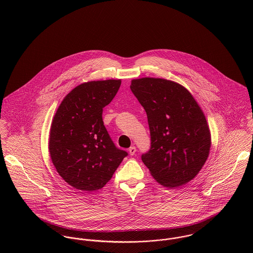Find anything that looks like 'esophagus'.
I'll list each match as a JSON object with an SVG mask.
<instances>
[{
	"label": "esophagus",
	"instance_id": "1",
	"mask_svg": "<svg viewBox=\"0 0 253 253\" xmlns=\"http://www.w3.org/2000/svg\"><path fill=\"white\" fill-rule=\"evenodd\" d=\"M128 152H129V155L133 156V155L135 154V152H136V148H135L134 146H131V147L128 149Z\"/></svg>",
	"mask_w": 253,
	"mask_h": 253
}]
</instances>
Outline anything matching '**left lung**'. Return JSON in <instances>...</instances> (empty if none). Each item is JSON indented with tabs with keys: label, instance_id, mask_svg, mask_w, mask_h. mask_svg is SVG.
<instances>
[{
	"label": "left lung",
	"instance_id": "8db88e82",
	"mask_svg": "<svg viewBox=\"0 0 253 253\" xmlns=\"http://www.w3.org/2000/svg\"><path fill=\"white\" fill-rule=\"evenodd\" d=\"M130 89L148 118L151 145L141 160L152 176L169 188L192 180L211 149L210 128L194 97L165 79L133 80Z\"/></svg>",
	"mask_w": 253,
	"mask_h": 253
}]
</instances>
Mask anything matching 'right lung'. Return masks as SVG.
Segmentation results:
<instances>
[{
    "instance_id": "1",
    "label": "right lung",
    "mask_w": 253,
    "mask_h": 253,
    "mask_svg": "<svg viewBox=\"0 0 253 253\" xmlns=\"http://www.w3.org/2000/svg\"><path fill=\"white\" fill-rule=\"evenodd\" d=\"M120 85V80L82 84L66 95L53 118L51 161L59 175L81 191L104 187L127 156L114 144L102 119Z\"/></svg>"
}]
</instances>
